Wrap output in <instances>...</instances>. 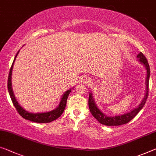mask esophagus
<instances>
[{
  "instance_id": "34e87169",
  "label": "esophagus",
  "mask_w": 156,
  "mask_h": 156,
  "mask_svg": "<svg viewBox=\"0 0 156 156\" xmlns=\"http://www.w3.org/2000/svg\"><path fill=\"white\" fill-rule=\"evenodd\" d=\"M86 81V83H88V82H86V81H88L87 80H86V81Z\"/></svg>"
}]
</instances>
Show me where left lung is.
Instances as JSON below:
<instances>
[{
  "label": "left lung",
  "mask_w": 156,
  "mask_h": 156,
  "mask_svg": "<svg viewBox=\"0 0 156 156\" xmlns=\"http://www.w3.org/2000/svg\"><path fill=\"white\" fill-rule=\"evenodd\" d=\"M136 57L140 59V61L141 63L144 65L147 71V90H146V95L145 97L141 102V104L136 107V109H133V111L130 112H128L127 114L123 115H121V116H107L105 115L98 108V107L95 105V103L93 100V98L92 97L91 93H89V97H88V107H89V109L93 116L95 119H96L101 124L108 126H121L123 125V124L128 123L129 121H130L133 118H135L136 115L137 114L142 107L144 106L148 98V83H149V77H150V68L149 65H148V61L147 58H146L142 52H140Z\"/></svg>",
  "instance_id": "obj_1"
}]
</instances>
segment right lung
<instances>
[{
  "label": "right lung",
  "mask_w": 156,
  "mask_h": 156,
  "mask_svg": "<svg viewBox=\"0 0 156 156\" xmlns=\"http://www.w3.org/2000/svg\"><path fill=\"white\" fill-rule=\"evenodd\" d=\"M16 54L15 58L14 59V61L12 65L10 70L8 76V92L9 94L10 95L12 102L14 107H15L16 111L18 112V113L20 114L23 119L29 120L30 121L35 122V123H50V122L54 121L61 116V114H63L64 112V109L66 108V102L67 100H68V95L71 92V90H68L67 91L64 93L63 97H62L60 104L56 109H55L53 111L49 112H45V113H37V114H33L29 113V112L26 111L25 109H23L20 105L18 104L17 101L15 99L14 93L12 91V83H11V78H12V71L13 68V65L15 61L16 57L17 56L19 53Z\"/></svg>",
  "instance_id": "1"
}]
</instances>
